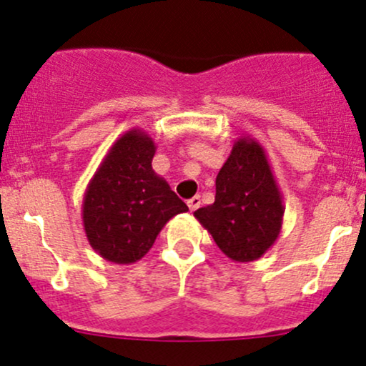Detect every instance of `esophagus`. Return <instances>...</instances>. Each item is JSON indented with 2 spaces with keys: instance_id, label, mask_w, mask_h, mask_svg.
Returning a JSON list of instances; mask_svg holds the SVG:
<instances>
[{
  "instance_id": "1",
  "label": "esophagus",
  "mask_w": 366,
  "mask_h": 366,
  "mask_svg": "<svg viewBox=\"0 0 366 366\" xmlns=\"http://www.w3.org/2000/svg\"><path fill=\"white\" fill-rule=\"evenodd\" d=\"M187 207H189L191 212L198 210V208L202 207V198H199V196H192L191 199H187Z\"/></svg>"
}]
</instances>
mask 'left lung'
I'll list each match as a JSON object with an SVG mask.
<instances>
[{
    "mask_svg": "<svg viewBox=\"0 0 366 366\" xmlns=\"http://www.w3.org/2000/svg\"><path fill=\"white\" fill-rule=\"evenodd\" d=\"M283 196L264 147L250 135L239 137L215 179V202L194 217L234 262L260 259L283 226Z\"/></svg>",
    "mask_w": 366,
    "mask_h": 366,
    "instance_id": "1",
    "label": "left lung"
}]
</instances>
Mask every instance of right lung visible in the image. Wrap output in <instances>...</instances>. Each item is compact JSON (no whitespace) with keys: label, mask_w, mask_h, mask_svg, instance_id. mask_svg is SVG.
I'll return each instance as SVG.
<instances>
[{"label":"right lung","mask_w":366,"mask_h":366,"mask_svg":"<svg viewBox=\"0 0 366 366\" xmlns=\"http://www.w3.org/2000/svg\"><path fill=\"white\" fill-rule=\"evenodd\" d=\"M156 146L142 128L116 140L83 196V227L102 259L134 264L156 242L164 224L187 204L152 170Z\"/></svg>","instance_id":"obj_1"}]
</instances>
